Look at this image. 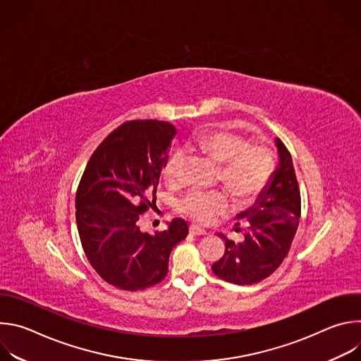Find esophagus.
<instances>
[{"label": "esophagus", "mask_w": 361, "mask_h": 361, "mask_svg": "<svg viewBox=\"0 0 361 361\" xmlns=\"http://www.w3.org/2000/svg\"><path fill=\"white\" fill-rule=\"evenodd\" d=\"M190 233L194 234V235H202V234H205V230L201 228V227H198L197 224H191V226H190Z\"/></svg>", "instance_id": "esophagus-1"}]
</instances>
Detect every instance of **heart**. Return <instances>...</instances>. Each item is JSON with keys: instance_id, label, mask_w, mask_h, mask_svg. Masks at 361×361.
Wrapping results in <instances>:
<instances>
[{"instance_id": "obj_1", "label": "heart", "mask_w": 361, "mask_h": 361, "mask_svg": "<svg viewBox=\"0 0 361 361\" xmlns=\"http://www.w3.org/2000/svg\"><path fill=\"white\" fill-rule=\"evenodd\" d=\"M194 145L223 164L221 180L241 201H250L259 195L271 178V151L262 144H250V140L241 133L224 128L209 130L195 138ZM185 159L184 149L171 154L163 171L169 183L181 181ZM228 205V194L223 190H194L181 200L180 209L190 219L207 224L223 214Z\"/></svg>"}]
</instances>
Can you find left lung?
<instances>
[{"label": "left lung", "mask_w": 361, "mask_h": 361, "mask_svg": "<svg viewBox=\"0 0 361 361\" xmlns=\"http://www.w3.org/2000/svg\"><path fill=\"white\" fill-rule=\"evenodd\" d=\"M276 145L280 161L270 183L252 207L237 216L247 223L243 241L219 234L226 241V252L212 269L233 284H255L271 276L287 257L298 227L301 198L293 160L280 138Z\"/></svg>", "instance_id": "1"}]
</instances>
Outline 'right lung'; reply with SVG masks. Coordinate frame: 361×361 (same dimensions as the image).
Segmentation results:
<instances>
[{
    "mask_svg": "<svg viewBox=\"0 0 361 361\" xmlns=\"http://www.w3.org/2000/svg\"><path fill=\"white\" fill-rule=\"evenodd\" d=\"M176 134L166 121H127L97 147L80 180L75 220L81 245L98 276L117 288L137 291L163 281L171 250L188 234L183 219L152 235L137 224L156 205Z\"/></svg>",
    "mask_w": 361,
    "mask_h": 361,
    "instance_id": "add662e5",
    "label": "right lung"
}]
</instances>
